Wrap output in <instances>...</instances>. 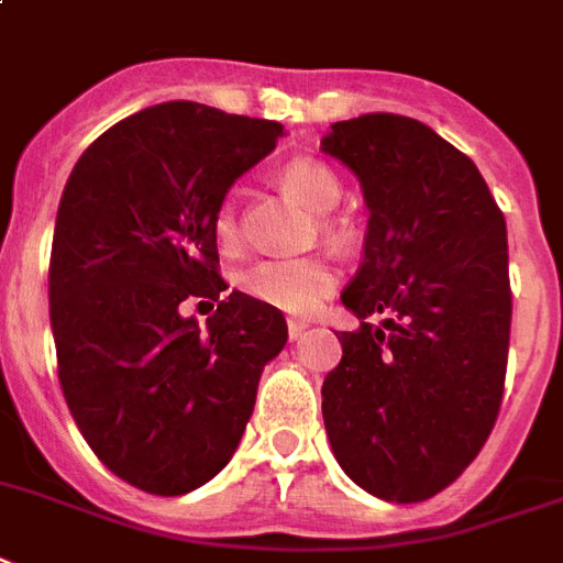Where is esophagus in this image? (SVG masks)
<instances>
[{"label": "esophagus", "mask_w": 563, "mask_h": 563, "mask_svg": "<svg viewBox=\"0 0 563 563\" xmlns=\"http://www.w3.org/2000/svg\"><path fill=\"white\" fill-rule=\"evenodd\" d=\"M310 322L308 319H287V336H290V342H299L301 333L308 331Z\"/></svg>", "instance_id": "1"}]
</instances>
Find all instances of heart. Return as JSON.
Masks as SVG:
<instances>
[{
    "label": "heart",
    "mask_w": 563,
    "mask_h": 563,
    "mask_svg": "<svg viewBox=\"0 0 563 563\" xmlns=\"http://www.w3.org/2000/svg\"><path fill=\"white\" fill-rule=\"evenodd\" d=\"M278 180L292 198H299L305 207L313 209L316 216H328L342 198L336 172L322 161H310V157L290 161ZM216 235L224 247L239 244V212L232 201L218 207ZM241 287L253 299L273 305L285 313H310L336 287V271L331 262L313 258V255L310 258H271V262H258L250 267L241 278Z\"/></svg>",
    "instance_id": "heart-1"
}]
</instances>
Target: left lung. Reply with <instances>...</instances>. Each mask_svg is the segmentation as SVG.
Instances as JSON below:
<instances>
[{
  "mask_svg": "<svg viewBox=\"0 0 563 563\" xmlns=\"http://www.w3.org/2000/svg\"><path fill=\"white\" fill-rule=\"evenodd\" d=\"M322 152L360 178L371 212L342 292L360 331L336 333L324 429L356 486L420 504L463 475L498 420L512 324L504 212L477 166L420 120H342Z\"/></svg>",
  "mask_w": 563,
  "mask_h": 563,
  "instance_id": "1",
  "label": "left lung"
}]
</instances>
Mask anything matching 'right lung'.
<instances>
[{"mask_svg":"<svg viewBox=\"0 0 563 563\" xmlns=\"http://www.w3.org/2000/svg\"><path fill=\"white\" fill-rule=\"evenodd\" d=\"M282 123L172 100L103 132L65 184L48 301L59 385L91 452L148 495L221 472L287 342L273 305L227 290L216 212ZM212 298L203 332L179 301Z\"/></svg>","mask_w":563,"mask_h":563,"instance_id":"1","label":"right lung"}]
</instances>
